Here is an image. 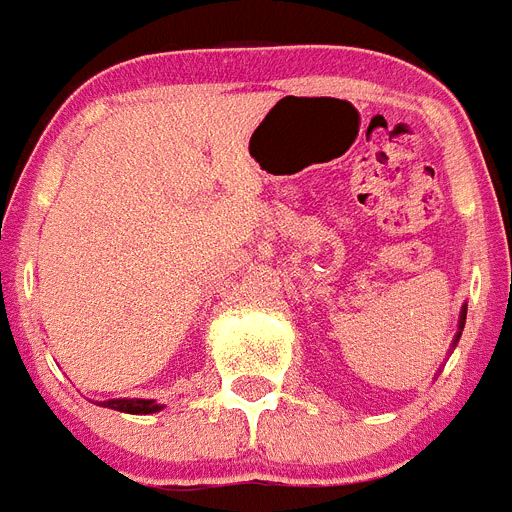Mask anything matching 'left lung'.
Returning a JSON list of instances; mask_svg holds the SVG:
<instances>
[{
    "mask_svg": "<svg viewBox=\"0 0 512 512\" xmlns=\"http://www.w3.org/2000/svg\"><path fill=\"white\" fill-rule=\"evenodd\" d=\"M463 325H466V304H463V309H461V317H458V336H455V341H453V343H458V338H461V330H463Z\"/></svg>",
    "mask_w": 512,
    "mask_h": 512,
    "instance_id": "1",
    "label": "left lung"
}]
</instances>
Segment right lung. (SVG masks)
<instances>
[{"instance_id":"obj_1","label":"right lung","mask_w":512,"mask_h":512,"mask_svg":"<svg viewBox=\"0 0 512 512\" xmlns=\"http://www.w3.org/2000/svg\"><path fill=\"white\" fill-rule=\"evenodd\" d=\"M101 406L124 411V414H156V411L163 409L156 401H145V398H111V401H103Z\"/></svg>"}]
</instances>
